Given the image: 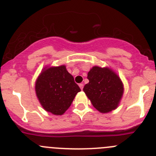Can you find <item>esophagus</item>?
I'll use <instances>...</instances> for the list:
<instances>
[{
  "mask_svg": "<svg viewBox=\"0 0 156 156\" xmlns=\"http://www.w3.org/2000/svg\"><path fill=\"white\" fill-rule=\"evenodd\" d=\"M79 87H80V88H81V89L82 90L83 88H84V85H83L82 83H81V84H79Z\"/></svg>",
  "mask_w": 156,
  "mask_h": 156,
  "instance_id": "34e87169",
  "label": "esophagus"
}]
</instances>
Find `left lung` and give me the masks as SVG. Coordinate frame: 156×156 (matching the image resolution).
<instances>
[{"instance_id":"8db88e82","label":"left lung","mask_w":156,"mask_h":156,"mask_svg":"<svg viewBox=\"0 0 156 156\" xmlns=\"http://www.w3.org/2000/svg\"><path fill=\"white\" fill-rule=\"evenodd\" d=\"M89 82L83 91L92 105L101 113L117 108L124 93V85L119 75L109 68L94 66L88 73Z\"/></svg>"}]
</instances>
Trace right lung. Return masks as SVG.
I'll return each mask as SVG.
<instances>
[{
    "instance_id": "add662e5",
    "label": "right lung",
    "mask_w": 156,
    "mask_h": 156,
    "mask_svg": "<svg viewBox=\"0 0 156 156\" xmlns=\"http://www.w3.org/2000/svg\"><path fill=\"white\" fill-rule=\"evenodd\" d=\"M80 91L65 65L45 67L35 81L39 102L45 111L55 115H63Z\"/></svg>"
}]
</instances>
